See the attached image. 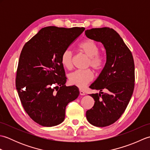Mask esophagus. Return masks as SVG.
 Masks as SVG:
<instances>
[{"mask_svg":"<svg viewBox=\"0 0 150 150\" xmlns=\"http://www.w3.org/2000/svg\"><path fill=\"white\" fill-rule=\"evenodd\" d=\"M79 91H80V95H85V92L83 91V90H79Z\"/></svg>","mask_w":150,"mask_h":150,"instance_id":"esophagus-1","label":"esophagus"}]
</instances>
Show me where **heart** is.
Listing matches in <instances>:
<instances>
[{
    "label": "heart",
    "instance_id": "1",
    "mask_svg": "<svg viewBox=\"0 0 150 150\" xmlns=\"http://www.w3.org/2000/svg\"><path fill=\"white\" fill-rule=\"evenodd\" d=\"M79 50L89 57L88 66H91L95 71H100L105 64L104 57L99 52V46L91 39H86L78 46ZM61 63L65 68L70 69L73 65V55L71 50H65L61 55ZM94 75L90 69L76 70L68 76L70 83L80 88H83L93 79Z\"/></svg>",
    "mask_w": 150,
    "mask_h": 150
}]
</instances>
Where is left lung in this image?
I'll use <instances>...</instances> for the list:
<instances>
[{"label": "left lung", "instance_id": "obj_1", "mask_svg": "<svg viewBox=\"0 0 150 150\" xmlns=\"http://www.w3.org/2000/svg\"><path fill=\"white\" fill-rule=\"evenodd\" d=\"M85 34L89 39L103 43L106 52V64L90 86L100 90V93L90 95L95 103L86 115L92 125L108 126L119 119L131 99L135 86L134 60L131 51L112 28H92L86 30Z\"/></svg>", "mask_w": 150, "mask_h": 150}]
</instances>
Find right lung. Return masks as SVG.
<instances>
[{
    "instance_id": "obj_1",
    "label": "right lung",
    "mask_w": 150,
    "mask_h": 150,
    "mask_svg": "<svg viewBox=\"0 0 150 150\" xmlns=\"http://www.w3.org/2000/svg\"><path fill=\"white\" fill-rule=\"evenodd\" d=\"M84 30L43 28L22 50L16 88L24 110L41 126L52 127L62 122L66 106L79 96L77 86L65 85L66 77L60 58Z\"/></svg>"
}]
</instances>
